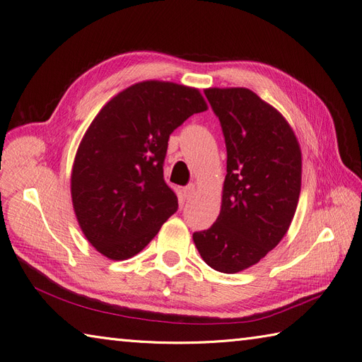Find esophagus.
<instances>
[{"label":"esophagus","mask_w":362,"mask_h":362,"mask_svg":"<svg viewBox=\"0 0 362 362\" xmlns=\"http://www.w3.org/2000/svg\"><path fill=\"white\" fill-rule=\"evenodd\" d=\"M182 192H184V198L185 199H192L193 196L196 194V187H194L193 184H190V185H187V187H184Z\"/></svg>","instance_id":"obj_1"}]
</instances>
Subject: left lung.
Wrapping results in <instances>:
<instances>
[{"mask_svg":"<svg viewBox=\"0 0 362 362\" xmlns=\"http://www.w3.org/2000/svg\"><path fill=\"white\" fill-rule=\"evenodd\" d=\"M204 93L221 120L228 158L221 214L193 242L211 269L237 273L287 234L300 194L302 152L286 117L257 93L245 87Z\"/></svg>","mask_w":362,"mask_h":362,"instance_id":"1","label":"left lung"}]
</instances>
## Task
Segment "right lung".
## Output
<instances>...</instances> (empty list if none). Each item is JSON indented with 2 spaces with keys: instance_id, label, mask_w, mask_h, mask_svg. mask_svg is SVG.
<instances>
[{
  "instance_id": "right-lung-1",
  "label": "right lung",
  "mask_w": 362,
  "mask_h": 362,
  "mask_svg": "<svg viewBox=\"0 0 362 362\" xmlns=\"http://www.w3.org/2000/svg\"><path fill=\"white\" fill-rule=\"evenodd\" d=\"M206 108L194 87L151 80L117 93L92 120L74 160L71 194L83 234L104 257H134L178 210L163 177L169 136Z\"/></svg>"
}]
</instances>
